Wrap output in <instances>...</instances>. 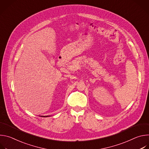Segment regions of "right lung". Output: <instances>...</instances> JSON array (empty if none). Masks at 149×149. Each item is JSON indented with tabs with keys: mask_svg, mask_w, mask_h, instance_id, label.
<instances>
[{
	"mask_svg": "<svg viewBox=\"0 0 149 149\" xmlns=\"http://www.w3.org/2000/svg\"><path fill=\"white\" fill-rule=\"evenodd\" d=\"M44 117H45V116H44ZM46 117H48V116H46Z\"/></svg>",
	"mask_w": 149,
	"mask_h": 149,
	"instance_id": "1",
	"label": "right lung"
}]
</instances>
